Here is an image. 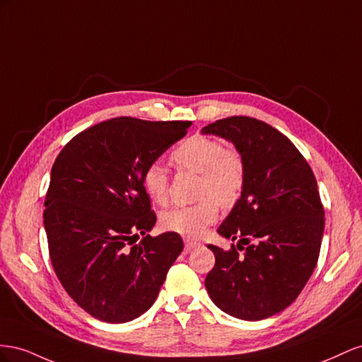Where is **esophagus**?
Here are the masks:
<instances>
[{"mask_svg":"<svg viewBox=\"0 0 362 362\" xmlns=\"http://www.w3.org/2000/svg\"><path fill=\"white\" fill-rule=\"evenodd\" d=\"M200 245H202V243H199V241L185 238V250L187 252H191L192 249H195V247H200Z\"/></svg>","mask_w":362,"mask_h":362,"instance_id":"obj_1","label":"esophagus"}]
</instances>
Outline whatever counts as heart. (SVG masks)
<instances>
[{"instance_id": "obj_1", "label": "heart", "mask_w": 362, "mask_h": 362, "mask_svg": "<svg viewBox=\"0 0 362 362\" xmlns=\"http://www.w3.org/2000/svg\"><path fill=\"white\" fill-rule=\"evenodd\" d=\"M179 170L200 174L197 197L192 206H180L163 212L160 223L167 230L185 236H200L218 218L220 203L232 206L241 197L245 183V167L241 154L224 148L223 142L208 136H192L183 141L171 154ZM144 189L158 204L170 199L168 173L154 162L142 173Z\"/></svg>"}]
</instances>
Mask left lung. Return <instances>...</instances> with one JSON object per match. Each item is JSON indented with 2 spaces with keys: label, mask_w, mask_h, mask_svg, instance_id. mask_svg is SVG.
Instances as JSON below:
<instances>
[{
  "label": "left lung",
  "mask_w": 362,
  "mask_h": 362,
  "mask_svg": "<svg viewBox=\"0 0 362 362\" xmlns=\"http://www.w3.org/2000/svg\"><path fill=\"white\" fill-rule=\"evenodd\" d=\"M202 133L230 141L245 167L241 197L218 227L238 244L208 245L215 265L204 286L226 314L268 318L296 300L318 261L325 211L315 175L294 144L264 121L230 117Z\"/></svg>",
  "instance_id": "obj_1"
}]
</instances>
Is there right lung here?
<instances>
[{"instance_id":"right-lung-1","label":"right lung","mask_w":362,"mask_h":362,"mask_svg":"<svg viewBox=\"0 0 362 362\" xmlns=\"http://www.w3.org/2000/svg\"><path fill=\"white\" fill-rule=\"evenodd\" d=\"M191 124L103 121L72 138L51 168L44 211L51 264L72 300L101 322L148 311L183 250L179 233L147 235L156 215L142 173Z\"/></svg>"}]
</instances>
